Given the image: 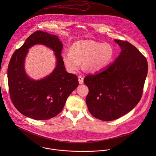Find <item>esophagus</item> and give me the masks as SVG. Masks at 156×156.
<instances>
[{
    "mask_svg": "<svg viewBox=\"0 0 156 156\" xmlns=\"http://www.w3.org/2000/svg\"><path fill=\"white\" fill-rule=\"evenodd\" d=\"M83 79H84V78L83 76H79V82L80 84L83 83Z\"/></svg>",
    "mask_w": 156,
    "mask_h": 156,
    "instance_id": "1",
    "label": "esophagus"
}]
</instances>
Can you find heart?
Segmentation results:
<instances>
[{"label": "heart", "instance_id": "heart-1", "mask_svg": "<svg viewBox=\"0 0 156 156\" xmlns=\"http://www.w3.org/2000/svg\"><path fill=\"white\" fill-rule=\"evenodd\" d=\"M113 56V49L110 44L85 40L72 45L70 51L62 55V59L68 71L71 73L79 71L83 64L89 71H97L106 67Z\"/></svg>", "mask_w": 156, "mask_h": 156}]
</instances>
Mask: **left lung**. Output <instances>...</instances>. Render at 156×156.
Returning <instances> with one entry per match:
<instances>
[{
    "mask_svg": "<svg viewBox=\"0 0 156 156\" xmlns=\"http://www.w3.org/2000/svg\"><path fill=\"white\" fill-rule=\"evenodd\" d=\"M115 41L121 48L115 62L83 80L89 89L86 102L89 112L106 121L122 116L137 105L148 73L147 59L136 47L127 41Z\"/></svg>",
    "mask_w": 156,
    "mask_h": 156,
    "instance_id": "obj_1",
    "label": "left lung"
}]
</instances>
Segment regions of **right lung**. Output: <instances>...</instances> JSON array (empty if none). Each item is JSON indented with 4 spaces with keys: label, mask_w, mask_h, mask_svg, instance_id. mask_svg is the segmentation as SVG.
I'll use <instances>...</instances> for the list:
<instances>
[{
    "label": "right lung",
    "mask_w": 156,
    "mask_h": 156,
    "mask_svg": "<svg viewBox=\"0 0 156 156\" xmlns=\"http://www.w3.org/2000/svg\"><path fill=\"white\" fill-rule=\"evenodd\" d=\"M37 44L53 49L57 64L49 76L35 81L25 74L23 61L28 49ZM62 48L57 36L37 30L13 53L8 67L9 92L14 106L23 115L36 120L56 116L63 109L68 96L79 85L77 76L68 73L64 67Z\"/></svg>",
    "instance_id": "1"
}]
</instances>
